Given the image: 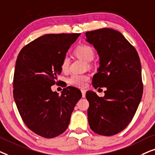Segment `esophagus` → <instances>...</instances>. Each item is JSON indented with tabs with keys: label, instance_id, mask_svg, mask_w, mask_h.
<instances>
[{
	"label": "esophagus",
	"instance_id": "esophagus-1",
	"mask_svg": "<svg viewBox=\"0 0 155 155\" xmlns=\"http://www.w3.org/2000/svg\"><path fill=\"white\" fill-rule=\"evenodd\" d=\"M81 93H82V97L84 98L86 96V90L81 89Z\"/></svg>",
	"mask_w": 155,
	"mask_h": 155
}]
</instances>
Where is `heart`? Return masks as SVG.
Returning a JSON list of instances; mask_svg holds the SVG:
<instances>
[{"instance_id": "heart-1", "label": "heart", "mask_w": 155, "mask_h": 155, "mask_svg": "<svg viewBox=\"0 0 155 155\" xmlns=\"http://www.w3.org/2000/svg\"><path fill=\"white\" fill-rule=\"evenodd\" d=\"M74 53L76 56L84 59V61L89 62L94 58V50L91 47L87 45H81L76 47L74 49ZM70 64L69 57L66 55L63 57L61 62V71L67 72L69 70ZM89 80V76L87 74H72L68 79V82L69 84L73 86L84 87L86 86L87 81Z\"/></svg>"}]
</instances>
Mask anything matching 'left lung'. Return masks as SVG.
<instances>
[{
	"label": "left lung",
	"mask_w": 155,
	"mask_h": 155,
	"mask_svg": "<svg viewBox=\"0 0 155 155\" xmlns=\"http://www.w3.org/2000/svg\"><path fill=\"white\" fill-rule=\"evenodd\" d=\"M100 57L93 77L95 88L106 87L104 97L87 91L88 120L94 133L116 135L130 124L143 93L140 57L135 47L118 31L103 28L86 32Z\"/></svg>",
	"instance_id": "left-lung-1"
}]
</instances>
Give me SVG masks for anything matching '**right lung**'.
Segmentation results:
<instances>
[{
	"mask_svg": "<svg viewBox=\"0 0 155 155\" xmlns=\"http://www.w3.org/2000/svg\"><path fill=\"white\" fill-rule=\"evenodd\" d=\"M79 35H45L25 45L16 60L13 77L16 106L26 126L43 137H55L67 130L82 96L81 91L74 86L63 88L60 96L51 89L57 84L63 57Z\"/></svg>",
	"mask_w": 155,
	"mask_h": 155,
	"instance_id": "1",
	"label": "right lung"
}]
</instances>
